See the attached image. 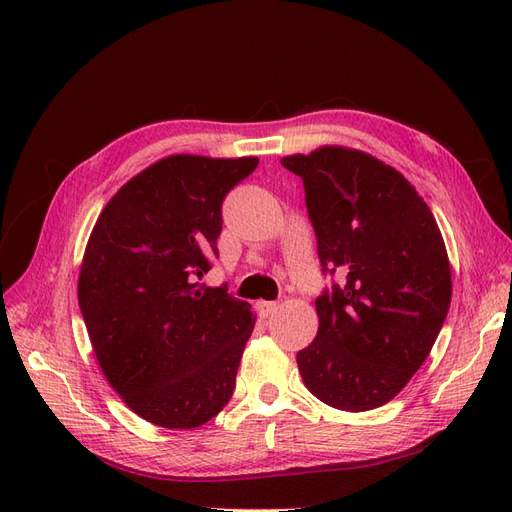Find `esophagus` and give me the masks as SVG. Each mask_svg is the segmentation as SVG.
Wrapping results in <instances>:
<instances>
[{
	"mask_svg": "<svg viewBox=\"0 0 512 512\" xmlns=\"http://www.w3.org/2000/svg\"><path fill=\"white\" fill-rule=\"evenodd\" d=\"M277 305L275 301H258L256 303V312L262 316V318H269V316H273L275 312H277Z\"/></svg>",
	"mask_w": 512,
	"mask_h": 512,
	"instance_id": "obj_1",
	"label": "esophagus"
}]
</instances>
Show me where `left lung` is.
<instances>
[{
    "label": "left lung",
    "mask_w": 512,
    "mask_h": 512,
    "mask_svg": "<svg viewBox=\"0 0 512 512\" xmlns=\"http://www.w3.org/2000/svg\"><path fill=\"white\" fill-rule=\"evenodd\" d=\"M282 164L303 179L324 271L344 280L316 299L301 378L331 408L374 410L425 363L448 314L442 232L414 185L371 153L324 145Z\"/></svg>",
    "instance_id": "8db88e82"
}]
</instances>
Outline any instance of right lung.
<instances>
[{"mask_svg":"<svg viewBox=\"0 0 512 512\" xmlns=\"http://www.w3.org/2000/svg\"><path fill=\"white\" fill-rule=\"evenodd\" d=\"M258 158L175 153L108 200L79 273L98 365L132 412L166 429L205 425L232 397L256 314L200 280L218 256L222 200Z\"/></svg>","mask_w":512,"mask_h":512,"instance_id":"1","label":"right lung"}]
</instances>
